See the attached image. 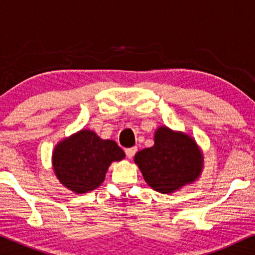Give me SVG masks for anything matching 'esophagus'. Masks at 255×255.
I'll use <instances>...</instances> for the list:
<instances>
[{
    "label": "esophagus",
    "instance_id": "obj_1",
    "mask_svg": "<svg viewBox=\"0 0 255 255\" xmlns=\"http://www.w3.org/2000/svg\"><path fill=\"white\" fill-rule=\"evenodd\" d=\"M136 151H137V148L136 147H130V148H126L125 149L126 155H127V157H129V158L133 157V156L135 155V152H136Z\"/></svg>",
    "mask_w": 255,
    "mask_h": 255
}]
</instances>
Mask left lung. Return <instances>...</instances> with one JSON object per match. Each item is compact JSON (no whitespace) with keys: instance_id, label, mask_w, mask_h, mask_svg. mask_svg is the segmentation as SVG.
Returning <instances> with one entry per match:
<instances>
[{"instance_id":"obj_1","label":"left lung","mask_w":255,"mask_h":255,"mask_svg":"<svg viewBox=\"0 0 255 255\" xmlns=\"http://www.w3.org/2000/svg\"><path fill=\"white\" fill-rule=\"evenodd\" d=\"M135 163L152 189L170 193L198 177L203 157L191 137L161 127L155 133V144L138 151Z\"/></svg>"}]
</instances>
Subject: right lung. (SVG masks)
Segmentation results:
<instances>
[{
    "instance_id": "obj_1",
    "label": "right lung",
    "mask_w": 255,
    "mask_h": 255,
    "mask_svg": "<svg viewBox=\"0 0 255 255\" xmlns=\"http://www.w3.org/2000/svg\"><path fill=\"white\" fill-rule=\"evenodd\" d=\"M125 152L112 140H101L94 131L80 130L54 148L52 162L62 184L77 193L97 189L113 161H120Z\"/></svg>"
}]
</instances>
